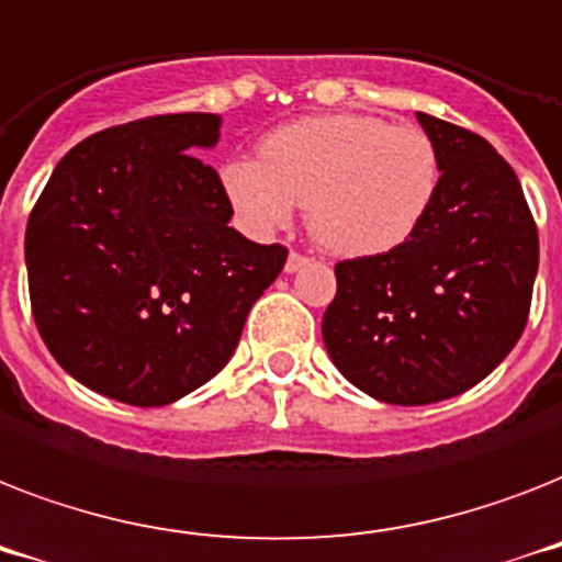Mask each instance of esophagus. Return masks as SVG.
Here are the masks:
<instances>
[{
	"instance_id": "esophagus-1",
	"label": "esophagus",
	"mask_w": 562,
	"mask_h": 562,
	"mask_svg": "<svg viewBox=\"0 0 562 562\" xmlns=\"http://www.w3.org/2000/svg\"><path fill=\"white\" fill-rule=\"evenodd\" d=\"M307 255H302V252H290V258H286V263H284V269L286 272H299V269L304 267V263H307Z\"/></svg>"
}]
</instances>
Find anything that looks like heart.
I'll list each match as a JSON object with an SVG mask.
<instances>
[{
	"instance_id": "heart-1",
	"label": "heart",
	"mask_w": 562,
	"mask_h": 562,
	"mask_svg": "<svg viewBox=\"0 0 562 562\" xmlns=\"http://www.w3.org/2000/svg\"><path fill=\"white\" fill-rule=\"evenodd\" d=\"M441 154L424 130L334 112L278 127L258 159L226 161L220 188L252 235L307 205L310 235L345 258H371L420 232L441 191Z\"/></svg>"
}]
</instances>
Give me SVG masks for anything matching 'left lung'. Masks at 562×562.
Masks as SVG:
<instances>
[{"mask_svg":"<svg viewBox=\"0 0 562 562\" xmlns=\"http://www.w3.org/2000/svg\"><path fill=\"white\" fill-rule=\"evenodd\" d=\"M441 154V191L412 240L336 263L322 336L348 383L426 406L473 389L528 322L540 237L514 168L482 136L417 112Z\"/></svg>","mask_w":562,"mask_h":562,"instance_id":"obj_1","label":"left lung"}]
</instances>
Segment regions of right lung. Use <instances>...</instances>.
<instances>
[{"instance_id":"add662e5","label":"right lung","mask_w":562,"mask_h":562,"mask_svg":"<svg viewBox=\"0 0 562 562\" xmlns=\"http://www.w3.org/2000/svg\"><path fill=\"white\" fill-rule=\"evenodd\" d=\"M220 115L177 112L83 138L25 228L34 322L78 383L130 406L186 397L235 353L284 269L281 244L228 226L217 170L196 159Z\"/></svg>"}]
</instances>
